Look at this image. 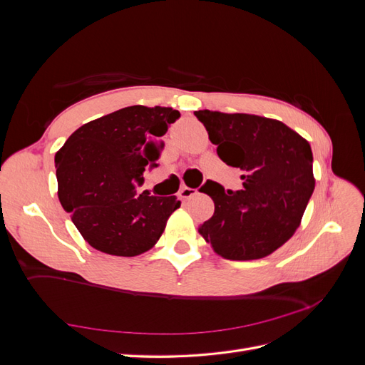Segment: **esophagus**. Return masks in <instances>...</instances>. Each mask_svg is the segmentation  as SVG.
<instances>
[{"instance_id": "1", "label": "esophagus", "mask_w": 365, "mask_h": 365, "mask_svg": "<svg viewBox=\"0 0 365 365\" xmlns=\"http://www.w3.org/2000/svg\"><path fill=\"white\" fill-rule=\"evenodd\" d=\"M197 192L196 189H192V187H182V189L180 190V196L182 197V200H190L192 196H195Z\"/></svg>"}]
</instances>
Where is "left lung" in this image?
<instances>
[{
  "label": "left lung",
  "mask_w": 365,
  "mask_h": 365,
  "mask_svg": "<svg viewBox=\"0 0 365 365\" xmlns=\"http://www.w3.org/2000/svg\"><path fill=\"white\" fill-rule=\"evenodd\" d=\"M217 155L244 175V189L207 181L215 213L197 231L228 260L263 259L288 242L315 189L311 145L280 120L254 114L195 113Z\"/></svg>",
  "instance_id": "1"
}]
</instances>
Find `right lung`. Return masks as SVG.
Instances as JSON below:
<instances>
[{"instance_id": "obj_1", "label": "right lung", "mask_w": 365, "mask_h": 365, "mask_svg": "<svg viewBox=\"0 0 365 365\" xmlns=\"http://www.w3.org/2000/svg\"><path fill=\"white\" fill-rule=\"evenodd\" d=\"M181 114L165 106H128L88 121L54 155L58 196L93 248L135 257L161 237L181 201L137 195L148 168L161 157V137Z\"/></svg>"}]
</instances>
